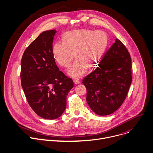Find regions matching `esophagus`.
<instances>
[{
    "label": "esophagus",
    "instance_id": "esophagus-1",
    "mask_svg": "<svg viewBox=\"0 0 153 153\" xmlns=\"http://www.w3.org/2000/svg\"><path fill=\"white\" fill-rule=\"evenodd\" d=\"M74 82L75 84H79L80 82V81H79V79L78 78H74Z\"/></svg>",
    "mask_w": 153,
    "mask_h": 153
}]
</instances>
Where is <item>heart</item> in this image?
I'll list each match as a JSON object with an SVG mask.
<instances>
[{"instance_id":"1","label":"heart","mask_w":153,"mask_h":153,"mask_svg":"<svg viewBox=\"0 0 153 153\" xmlns=\"http://www.w3.org/2000/svg\"><path fill=\"white\" fill-rule=\"evenodd\" d=\"M108 43V36L102 30L88 29L74 30L66 33L63 42H56L52 52L59 65L68 68L74 58L75 63L68 71V74L74 78L83 76L88 66L97 65L103 57Z\"/></svg>"}]
</instances>
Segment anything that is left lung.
Wrapping results in <instances>:
<instances>
[{"instance_id": "left-lung-1", "label": "left lung", "mask_w": 153, "mask_h": 153, "mask_svg": "<svg viewBox=\"0 0 153 153\" xmlns=\"http://www.w3.org/2000/svg\"><path fill=\"white\" fill-rule=\"evenodd\" d=\"M131 82L130 55L116 39L98 66L82 79L89 107L100 116L113 113L124 102Z\"/></svg>"}]
</instances>
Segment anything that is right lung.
<instances>
[{
  "label": "right lung",
  "mask_w": 153,
  "mask_h": 153,
  "mask_svg": "<svg viewBox=\"0 0 153 153\" xmlns=\"http://www.w3.org/2000/svg\"><path fill=\"white\" fill-rule=\"evenodd\" d=\"M55 29L46 30L25 49L21 61V84L27 101L39 116L55 119L66 107L71 78L59 71L52 52Z\"/></svg>",
  "instance_id": "add662e5"
}]
</instances>
